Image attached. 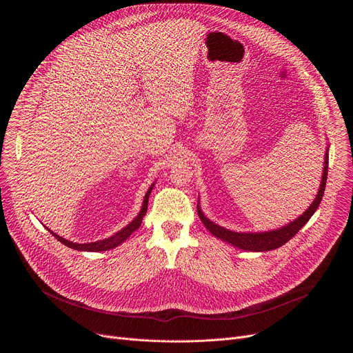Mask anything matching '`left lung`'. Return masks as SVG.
<instances>
[{"label":"left lung","instance_id":"left-lung-1","mask_svg":"<svg viewBox=\"0 0 353 353\" xmlns=\"http://www.w3.org/2000/svg\"><path fill=\"white\" fill-rule=\"evenodd\" d=\"M327 176H328V146L325 149V157H324V168H323V176H321V183H320V188L319 192L314 198L313 203L310 204V207L301 214L299 218H296L294 221L289 222L288 225L279 228V229H274V230H265V232H233L229 230L223 226L216 225L215 222H212L210 218H207L204 215V212L201 211L199 208V201L196 204V211H198V216L205 225V228L218 239L239 247L241 250L245 251H270V250H275L281 245H283L286 241H289L301 228H303L309 219L313 216V214L317 211L323 195H324V190H325V183H327Z\"/></svg>","mask_w":353,"mask_h":353}]
</instances>
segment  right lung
Wrapping results in <instances>:
<instances>
[{"mask_svg": "<svg viewBox=\"0 0 353 353\" xmlns=\"http://www.w3.org/2000/svg\"><path fill=\"white\" fill-rule=\"evenodd\" d=\"M154 185H155V183L150 184V187L148 188V191H146V194L143 196V201H142V207H141L139 214L125 228H123L121 230H119L117 233H114L113 236H110L108 239L97 240V241H90V243H74V241H70V240L56 234L54 232H52L48 228H46V229H48V232L52 233L60 243H63L64 245H67L70 248H74V250H79V251H106V250H112V248L120 245L121 243H124L141 226L142 218L145 216L146 210H148V199H149L150 191H152Z\"/></svg>", "mask_w": 353, "mask_h": 353, "instance_id": "obj_1", "label": "right lung"}]
</instances>
